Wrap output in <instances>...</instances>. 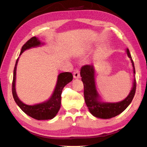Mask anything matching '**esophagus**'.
Returning <instances> with one entry per match:
<instances>
[{
  "label": "esophagus",
  "instance_id": "1",
  "mask_svg": "<svg viewBox=\"0 0 147 147\" xmlns=\"http://www.w3.org/2000/svg\"><path fill=\"white\" fill-rule=\"evenodd\" d=\"M73 76L74 78H79L80 77V71L78 69H76L74 71L73 73Z\"/></svg>",
  "mask_w": 147,
  "mask_h": 147
}]
</instances>
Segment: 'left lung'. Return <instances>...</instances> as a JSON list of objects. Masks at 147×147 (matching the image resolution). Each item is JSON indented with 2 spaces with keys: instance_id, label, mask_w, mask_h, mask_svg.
I'll list each match as a JSON object with an SVG mask.
<instances>
[{
  "instance_id": "left-lung-1",
  "label": "left lung",
  "mask_w": 147,
  "mask_h": 147,
  "mask_svg": "<svg viewBox=\"0 0 147 147\" xmlns=\"http://www.w3.org/2000/svg\"><path fill=\"white\" fill-rule=\"evenodd\" d=\"M127 54L130 58L136 74L135 67L129 50ZM80 76L83 82L84 99L90 113L93 116L101 119H111L119 115L129 106L134 97L136 90V80H134V85L130 94L124 100L119 102H102L99 100L98 94L96 92L94 84V69L93 65H85L80 69Z\"/></svg>"
}]
</instances>
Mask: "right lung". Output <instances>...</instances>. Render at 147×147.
Listing matches in <instances>:
<instances>
[{
    "label": "right lung",
    "mask_w": 147,
    "mask_h": 147,
    "mask_svg": "<svg viewBox=\"0 0 147 147\" xmlns=\"http://www.w3.org/2000/svg\"><path fill=\"white\" fill-rule=\"evenodd\" d=\"M41 43L36 37H32L29 40L27 41L22 47L20 55L26 49H30L32 47L39 46ZM19 58H17L13 70V82H12V94L15 101L19 108L28 116L37 120H48L54 118L58 113L61 106V95L62 90L67 84L73 80V76L71 73L65 72L60 73L58 77V81L55 89L53 95L49 99L45 102L37 104L35 105H27L19 100L16 91V69L18 63Z\"/></svg>",
    "instance_id": "add662e5"
}]
</instances>
